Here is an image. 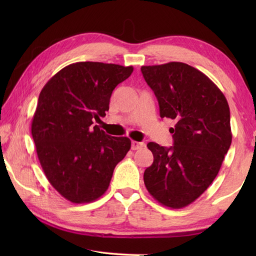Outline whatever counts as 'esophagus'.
Here are the masks:
<instances>
[{"label":"esophagus","instance_id":"1","mask_svg":"<svg viewBox=\"0 0 256 256\" xmlns=\"http://www.w3.org/2000/svg\"><path fill=\"white\" fill-rule=\"evenodd\" d=\"M144 146V143L143 142H136V140H132V150H140Z\"/></svg>","mask_w":256,"mask_h":256}]
</instances>
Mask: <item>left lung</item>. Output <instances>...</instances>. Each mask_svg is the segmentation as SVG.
I'll list each match as a JSON object with an SVG mask.
<instances>
[{
    "label": "left lung",
    "instance_id": "obj_1",
    "mask_svg": "<svg viewBox=\"0 0 256 256\" xmlns=\"http://www.w3.org/2000/svg\"><path fill=\"white\" fill-rule=\"evenodd\" d=\"M154 91L160 118L175 121L170 148L150 142L154 162L144 172L153 198L172 209L202 194L218 175L230 148V108L224 94L204 74L172 62L140 68Z\"/></svg>",
    "mask_w": 256,
    "mask_h": 256
}]
</instances>
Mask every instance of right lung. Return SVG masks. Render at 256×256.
<instances>
[{"instance_id":"1","label":"right lung","mask_w":256,"mask_h":256,"mask_svg":"<svg viewBox=\"0 0 256 256\" xmlns=\"http://www.w3.org/2000/svg\"><path fill=\"white\" fill-rule=\"evenodd\" d=\"M132 72V66L80 62L62 68L40 91L32 122L38 160L52 186L74 204L99 199L131 148L130 138L92 124L106 116L112 91Z\"/></svg>"}]
</instances>
